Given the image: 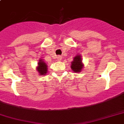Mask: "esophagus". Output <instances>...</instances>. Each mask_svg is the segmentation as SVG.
I'll return each mask as SVG.
<instances>
[{"label":"esophagus","mask_w":124,"mask_h":124,"mask_svg":"<svg viewBox=\"0 0 124 124\" xmlns=\"http://www.w3.org/2000/svg\"><path fill=\"white\" fill-rule=\"evenodd\" d=\"M56 58H57V60H58V61H60V60H62V56H58L57 57H56Z\"/></svg>","instance_id":"34e87169"}]
</instances>
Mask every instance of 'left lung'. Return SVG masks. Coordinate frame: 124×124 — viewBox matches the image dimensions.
I'll return each instance as SVG.
<instances>
[{
	"label": "left lung",
	"instance_id": "obj_1",
	"mask_svg": "<svg viewBox=\"0 0 124 124\" xmlns=\"http://www.w3.org/2000/svg\"><path fill=\"white\" fill-rule=\"evenodd\" d=\"M71 65V69L75 73H80L82 71L83 68H84V64L83 63V59L81 58V54H77L75 56Z\"/></svg>",
	"mask_w": 124,
	"mask_h": 124
}]
</instances>
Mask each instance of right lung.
I'll list each match as a JSON object with an SVG mask.
<instances>
[{"label": "right lung", "mask_w": 124, "mask_h": 124, "mask_svg": "<svg viewBox=\"0 0 124 124\" xmlns=\"http://www.w3.org/2000/svg\"><path fill=\"white\" fill-rule=\"evenodd\" d=\"M36 71L39 75H45L47 73V65L43 60V59H39L38 62V66L36 67Z\"/></svg>", "instance_id": "obj_1"}]
</instances>
